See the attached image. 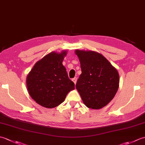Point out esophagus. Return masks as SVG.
<instances>
[{
  "mask_svg": "<svg viewBox=\"0 0 145 145\" xmlns=\"http://www.w3.org/2000/svg\"><path fill=\"white\" fill-rule=\"evenodd\" d=\"M76 80H77V78H76V77L73 78L72 79V81L73 82V83H74L75 84H76Z\"/></svg>",
  "mask_w": 145,
  "mask_h": 145,
  "instance_id": "obj_1",
  "label": "esophagus"
}]
</instances>
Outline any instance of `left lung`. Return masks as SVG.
Returning a JSON list of instances; mask_svg holds the SVG:
<instances>
[{"instance_id": "1", "label": "left lung", "mask_w": 145, "mask_h": 145, "mask_svg": "<svg viewBox=\"0 0 145 145\" xmlns=\"http://www.w3.org/2000/svg\"><path fill=\"white\" fill-rule=\"evenodd\" d=\"M82 70L76 88L89 108L100 109L108 104L119 87L117 70L102 55L94 51L76 50Z\"/></svg>"}]
</instances>
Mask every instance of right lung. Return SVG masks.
<instances>
[{
  "mask_svg": "<svg viewBox=\"0 0 145 145\" xmlns=\"http://www.w3.org/2000/svg\"><path fill=\"white\" fill-rule=\"evenodd\" d=\"M67 52H52L37 62L27 76V87L33 100L52 108L63 102L75 84L69 79L63 64Z\"/></svg>",
  "mask_w": 145,
  "mask_h": 145,
  "instance_id": "1",
  "label": "right lung"
}]
</instances>
